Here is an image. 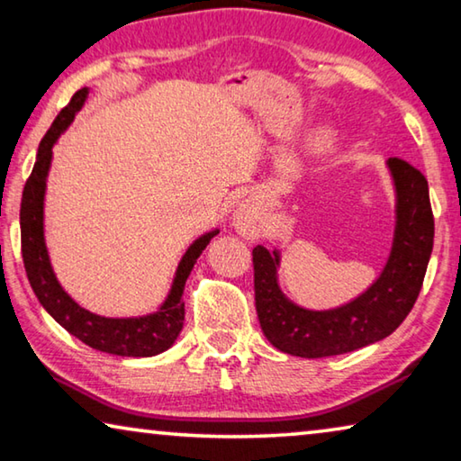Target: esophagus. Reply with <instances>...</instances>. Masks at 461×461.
<instances>
[{
	"label": "esophagus",
	"instance_id": "1",
	"mask_svg": "<svg viewBox=\"0 0 461 461\" xmlns=\"http://www.w3.org/2000/svg\"><path fill=\"white\" fill-rule=\"evenodd\" d=\"M233 228L244 238H256L260 233V215L254 201L240 203L233 213Z\"/></svg>",
	"mask_w": 461,
	"mask_h": 461
}]
</instances>
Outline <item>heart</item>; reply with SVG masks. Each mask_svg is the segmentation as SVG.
I'll list each match as a JSON object with an SVG mask.
<instances>
[{"label": "heart", "mask_w": 461, "mask_h": 461, "mask_svg": "<svg viewBox=\"0 0 461 461\" xmlns=\"http://www.w3.org/2000/svg\"><path fill=\"white\" fill-rule=\"evenodd\" d=\"M315 148L317 150H325L327 146H330V134H319L317 138H315Z\"/></svg>", "instance_id": "b5f03b06"}]
</instances>
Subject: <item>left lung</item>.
I'll return each mask as SVG.
<instances>
[{
	"label": "left lung",
	"mask_w": 461,
	"mask_h": 461,
	"mask_svg": "<svg viewBox=\"0 0 461 461\" xmlns=\"http://www.w3.org/2000/svg\"><path fill=\"white\" fill-rule=\"evenodd\" d=\"M388 168L396 186L393 252L376 283L348 305L331 311L294 305L276 283V249H252L256 311L264 335L280 352L301 357L354 352L384 339L411 313L431 258L435 221L423 173L402 158H388Z\"/></svg>",
	"instance_id": "1"
}]
</instances>
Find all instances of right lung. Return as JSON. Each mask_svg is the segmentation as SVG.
I'll return each instance as SVG.
<instances>
[{"label":"right lung","mask_w":461,"mask_h":461,"mask_svg":"<svg viewBox=\"0 0 461 461\" xmlns=\"http://www.w3.org/2000/svg\"><path fill=\"white\" fill-rule=\"evenodd\" d=\"M87 97V89H79L68 101V105L60 109L54 118L52 126L46 131L41 146H38L36 165L32 175L28 176L24 193H22L20 207V230H22V258L41 305L77 339L87 343L89 348L99 349L105 354L128 356V357H148L165 352L173 346L185 321V301L183 288L186 278L197 262L199 254L205 249L217 231H209L207 236L199 238L186 249L181 264H178L173 288L168 299L160 307L158 313L138 317V319H107L95 313H89L62 291L57 276L50 268L49 252L44 246V191L46 175H49L52 160V146L57 138L68 128L75 113Z\"/></svg>","instance_id":"right-lung-1"}]
</instances>
